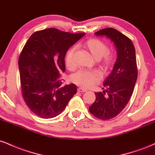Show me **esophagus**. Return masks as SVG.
Wrapping results in <instances>:
<instances>
[{
	"label": "esophagus",
	"mask_w": 155,
	"mask_h": 155,
	"mask_svg": "<svg viewBox=\"0 0 155 155\" xmlns=\"http://www.w3.org/2000/svg\"><path fill=\"white\" fill-rule=\"evenodd\" d=\"M78 92H86L87 91V90L86 89H84V88H81V87H79V88H78Z\"/></svg>",
	"instance_id": "esophagus-1"
}]
</instances>
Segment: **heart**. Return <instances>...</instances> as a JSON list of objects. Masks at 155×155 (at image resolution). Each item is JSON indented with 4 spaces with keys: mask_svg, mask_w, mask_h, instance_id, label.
I'll list each match as a JSON object with an SVG mask.
<instances>
[{
    "mask_svg": "<svg viewBox=\"0 0 155 155\" xmlns=\"http://www.w3.org/2000/svg\"><path fill=\"white\" fill-rule=\"evenodd\" d=\"M84 47L87 50L94 59L97 60L99 65L104 71H107L114 62V54L109 51V48L102 41L92 38L84 44ZM75 47H71L66 52L65 58V65L68 69L75 67L74 56ZM101 74L95 71L81 70L71 76V81L84 88H89L98 82Z\"/></svg>",
    "mask_w": 155,
    "mask_h": 155,
    "instance_id": "1",
    "label": "heart"
}]
</instances>
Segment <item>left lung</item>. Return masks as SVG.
<instances>
[{"label": "left lung", "mask_w": 155, "mask_h": 155, "mask_svg": "<svg viewBox=\"0 0 155 155\" xmlns=\"http://www.w3.org/2000/svg\"><path fill=\"white\" fill-rule=\"evenodd\" d=\"M95 35L109 38L117 51L113 71L104 81V91L95 92V102L89 108L93 116L108 120L124 109L133 95L138 77L136 51L132 41L114 28H104Z\"/></svg>", "instance_id": "obj_1"}]
</instances>
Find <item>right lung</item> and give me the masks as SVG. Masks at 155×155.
<instances>
[{"label": "right lung", "instance_id": "right-lung-1", "mask_svg": "<svg viewBox=\"0 0 155 155\" xmlns=\"http://www.w3.org/2000/svg\"><path fill=\"white\" fill-rule=\"evenodd\" d=\"M85 35L56 28L35 32L25 44L19 58L22 95L30 110L49 119L59 115L76 93L74 84L62 86L68 49Z\"/></svg>", "mask_w": 155, "mask_h": 155}]
</instances>
